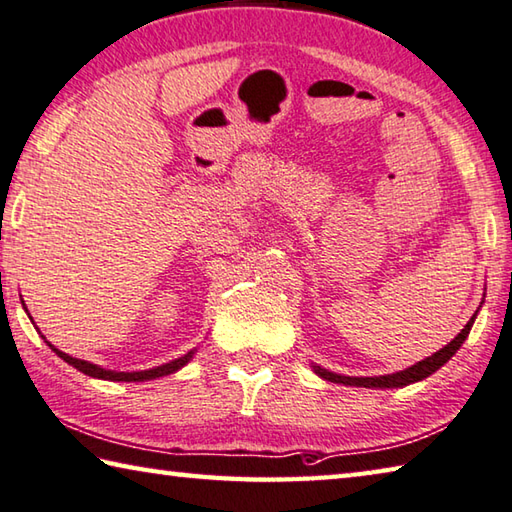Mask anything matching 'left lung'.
<instances>
[{
    "label": "left lung",
    "instance_id": "obj_1",
    "mask_svg": "<svg viewBox=\"0 0 512 512\" xmlns=\"http://www.w3.org/2000/svg\"><path fill=\"white\" fill-rule=\"evenodd\" d=\"M474 317H477V312H474L472 319L465 324V328L461 330L459 335H456L450 344L441 351L434 353L432 357H427V360L418 362L414 366H409L405 371H398V373H391V375H380V378H348V375H337V373H330L326 369H321V366H315L317 375L321 378L328 380V382H335V384H351V387H366V389H393V387H407L411 382H418V380H425L429 375L436 373L441 366L450 360V357L459 351L461 344L465 342V337L470 335V328L474 324Z\"/></svg>",
    "mask_w": 512,
    "mask_h": 512
}]
</instances>
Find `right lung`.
<instances>
[{"mask_svg":"<svg viewBox=\"0 0 512 512\" xmlns=\"http://www.w3.org/2000/svg\"><path fill=\"white\" fill-rule=\"evenodd\" d=\"M53 353H56L58 357H62V360L74 366V369H78L80 373L92 375V378H101V380H112V382H143V380L161 378V375H170V373H175L177 369H182V366L193 357V351H191V353H186L184 357H179V360H173V362H168V364L157 366V369L137 371V373H114V371H105V369H101V366H96V364H89L85 360H76V357L62 353V351H58V348H53Z\"/></svg>","mask_w":512,"mask_h":512,"instance_id":"right-lung-1","label":"right lung"}]
</instances>
